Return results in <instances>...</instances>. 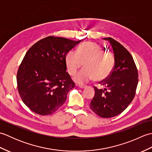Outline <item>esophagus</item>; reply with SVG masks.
<instances>
[{
    "label": "esophagus",
    "instance_id": "obj_1",
    "mask_svg": "<svg viewBox=\"0 0 152 152\" xmlns=\"http://www.w3.org/2000/svg\"><path fill=\"white\" fill-rule=\"evenodd\" d=\"M87 87V86H82V85H80L79 86V88H81V89H84V88H86Z\"/></svg>",
    "mask_w": 152,
    "mask_h": 152
}]
</instances>
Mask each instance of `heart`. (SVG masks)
I'll return each instance as SVG.
<instances>
[{
  "instance_id": "obj_1",
  "label": "heart",
  "mask_w": 152,
  "mask_h": 152,
  "mask_svg": "<svg viewBox=\"0 0 152 152\" xmlns=\"http://www.w3.org/2000/svg\"><path fill=\"white\" fill-rule=\"evenodd\" d=\"M68 72L73 76L83 66L85 68L74 76V80L83 84L94 78L101 81L108 78L114 66L115 57L97 44L86 42L80 46L77 52L70 51L65 57Z\"/></svg>"
}]
</instances>
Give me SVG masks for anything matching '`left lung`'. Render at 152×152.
<instances>
[{
	"label": "left lung",
	"mask_w": 152,
	"mask_h": 152,
	"mask_svg": "<svg viewBox=\"0 0 152 152\" xmlns=\"http://www.w3.org/2000/svg\"><path fill=\"white\" fill-rule=\"evenodd\" d=\"M115 57V64L108 78L100 82L104 89L94 87L95 93L90 108L99 116L112 118L121 114L133 101L138 82V74L133 58L118 42L108 37Z\"/></svg>",
	"instance_id": "8db88e82"
}]
</instances>
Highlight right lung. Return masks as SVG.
Instances as JSON below:
<instances>
[{
	"label": "right lung",
	"instance_id": "1",
	"mask_svg": "<svg viewBox=\"0 0 152 152\" xmlns=\"http://www.w3.org/2000/svg\"><path fill=\"white\" fill-rule=\"evenodd\" d=\"M82 40L53 36L44 38L28 50L19 66V94L31 110L50 115L64 102L74 83L66 70L65 57Z\"/></svg>",
	"mask_w": 152,
	"mask_h": 152
}]
</instances>
